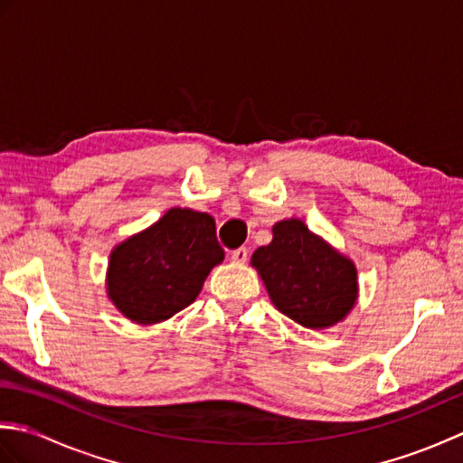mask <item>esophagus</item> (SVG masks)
<instances>
[{
    "instance_id": "1",
    "label": "esophagus",
    "mask_w": 463,
    "mask_h": 463,
    "mask_svg": "<svg viewBox=\"0 0 463 463\" xmlns=\"http://www.w3.org/2000/svg\"><path fill=\"white\" fill-rule=\"evenodd\" d=\"M231 259H232V262H237V264L247 262V259H249L247 247H241V249H237V250H232V252H231Z\"/></svg>"
}]
</instances>
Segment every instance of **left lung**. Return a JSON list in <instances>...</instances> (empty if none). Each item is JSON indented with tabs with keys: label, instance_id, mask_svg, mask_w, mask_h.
Segmentation results:
<instances>
[{
	"label": "left lung",
	"instance_id": "1",
	"mask_svg": "<svg viewBox=\"0 0 463 463\" xmlns=\"http://www.w3.org/2000/svg\"><path fill=\"white\" fill-rule=\"evenodd\" d=\"M252 267L274 307L307 328L332 326L356 302L358 280L352 260L330 249L298 219L274 224L272 242L254 250Z\"/></svg>",
	"mask_w": 463,
	"mask_h": 463
}]
</instances>
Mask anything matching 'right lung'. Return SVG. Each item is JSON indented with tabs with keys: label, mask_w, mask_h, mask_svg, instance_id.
Wrapping results in <instances>:
<instances>
[{
	"label": "right lung",
	"mask_w": 463,
	"mask_h": 463,
	"mask_svg": "<svg viewBox=\"0 0 463 463\" xmlns=\"http://www.w3.org/2000/svg\"><path fill=\"white\" fill-rule=\"evenodd\" d=\"M222 259L211 214L171 209L111 252L109 298L137 324L166 320L189 307Z\"/></svg>",
	"instance_id": "right-lung-1"
}]
</instances>
